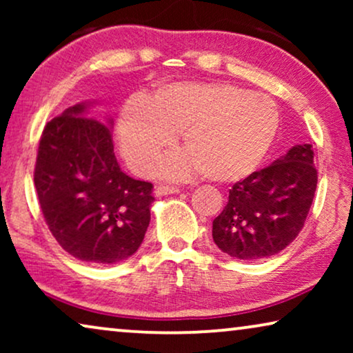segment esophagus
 I'll return each instance as SVG.
<instances>
[{"label":"esophagus","mask_w":353,"mask_h":353,"mask_svg":"<svg viewBox=\"0 0 353 353\" xmlns=\"http://www.w3.org/2000/svg\"><path fill=\"white\" fill-rule=\"evenodd\" d=\"M156 196L161 197V196H168V194H176V192H180L176 186H165V185H161L156 188Z\"/></svg>","instance_id":"obj_1"}]
</instances>
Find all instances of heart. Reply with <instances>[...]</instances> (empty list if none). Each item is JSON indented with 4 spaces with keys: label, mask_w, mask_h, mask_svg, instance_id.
<instances>
[{
    "label": "heart",
    "mask_w": 353,
    "mask_h": 353,
    "mask_svg": "<svg viewBox=\"0 0 353 353\" xmlns=\"http://www.w3.org/2000/svg\"><path fill=\"white\" fill-rule=\"evenodd\" d=\"M279 127L268 96L223 81H175L120 112L117 139L133 170L149 175L181 134L185 154L162 165L167 175L192 173L216 183L249 176L267 156Z\"/></svg>",
    "instance_id": "b5f03b06"
}]
</instances>
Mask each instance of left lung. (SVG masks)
I'll return each mask as SVG.
<instances>
[{"label":"left lung","mask_w":353,"mask_h":353,"mask_svg":"<svg viewBox=\"0 0 353 353\" xmlns=\"http://www.w3.org/2000/svg\"><path fill=\"white\" fill-rule=\"evenodd\" d=\"M312 144H296L272 165L230 190L228 204L212 223L221 252L239 260L276 255L301 233L316 190Z\"/></svg>","instance_id":"obj_1"}]
</instances>
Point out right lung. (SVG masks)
<instances>
[{
	"label": "right lung",
	"mask_w": 353,
	"mask_h": 353,
	"mask_svg": "<svg viewBox=\"0 0 353 353\" xmlns=\"http://www.w3.org/2000/svg\"><path fill=\"white\" fill-rule=\"evenodd\" d=\"M91 103L65 109L43 130L35 190L46 225L81 262L112 265L137 252L151 220L152 183L120 170L114 120L88 119Z\"/></svg>",
	"instance_id": "add662e5"
}]
</instances>
